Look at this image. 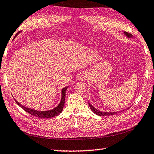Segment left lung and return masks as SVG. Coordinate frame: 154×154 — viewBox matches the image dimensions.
Wrapping results in <instances>:
<instances>
[{"mask_svg": "<svg viewBox=\"0 0 154 154\" xmlns=\"http://www.w3.org/2000/svg\"><path fill=\"white\" fill-rule=\"evenodd\" d=\"M124 34L125 36H126L128 38H132L133 37V36H132V34H130V33H128V32H124ZM88 104H89V106H90V109H91V110H92L94 113V114H96V115H98V116H112V115H115V114H118V113H121V112H122L123 111H119V112H102V111H100V110H98V109H97L96 108H95L94 107V106L91 104L90 103H89L88 102ZM130 107H129V108H126L125 109H129Z\"/></svg>", "mask_w": 154, "mask_h": 154, "instance_id": "8db88e82", "label": "left lung"}]
</instances>
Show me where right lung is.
<instances>
[{"label": "right lung", "instance_id": "1", "mask_svg": "<svg viewBox=\"0 0 154 154\" xmlns=\"http://www.w3.org/2000/svg\"><path fill=\"white\" fill-rule=\"evenodd\" d=\"M68 86H66L62 88V98L61 101L59 103V104L56 106L54 109H52L51 110H47V111H38L36 110V109H30L27 107H25L23 105L20 104V103L17 102V100H14L17 104L20 106V108H23L24 110L26 111L29 114H31L34 116L40 118H51L54 116H58L59 114H60L62 112V109H63V107L65 103V96H66V91Z\"/></svg>", "mask_w": 154, "mask_h": 154}]
</instances>
